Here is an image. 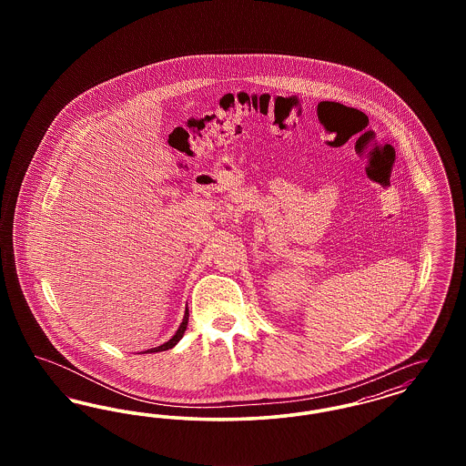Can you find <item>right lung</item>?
Masks as SVG:
<instances>
[{
  "label": "right lung",
  "mask_w": 466,
  "mask_h": 466,
  "mask_svg": "<svg viewBox=\"0 0 466 466\" xmlns=\"http://www.w3.org/2000/svg\"><path fill=\"white\" fill-rule=\"evenodd\" d=\"M187 325H188V309H185V316H183V321L179 323V327H177V333L167 340V342H164V344H160V346H157V348H152V350H147V351H141L143 355L145 353H158V351H167V350H171V348H175L177 342L181 340V337L185 335V330H187Z\"/></svg>",
  "instance_id": "obj_1"
}]
</instances>
